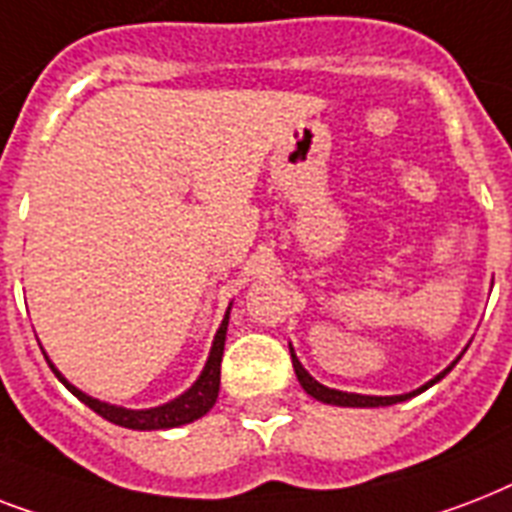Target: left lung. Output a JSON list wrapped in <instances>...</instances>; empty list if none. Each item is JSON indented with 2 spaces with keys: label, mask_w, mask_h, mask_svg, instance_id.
<instances>
[{
  "label": "left lung",
  "mask_w": 512,
  "mask_h": 512,
  "mask_svg": "<svg viewBox=\"0 0 512 512\" xmlns=\"http://www.w3.org/2000/svg\"><path fill=\"white\" fill-rule=\"evenodd\" d=\"M468 350V348H465ZM462 350V353H465ZM289 353H292V366H295V374H297V380H300V385H303V390L308 393V396H313L316 401H321V404H332V406H390V404H401V401H406V398H412L417 396V393H422V390H428L430 385H436L438 380H444L446 374L452 372L454 364L460 361L462 353L457 358H454L452 364L446 366L444 372H438L433 380H428L422 388L412 390V393H401V396H364V393H345V390H335V388H327V385H321L316 377H311V374L305 372V366L300 364V358H297L295 348L289 345Z\"/></svg>",
  "instance_id": "left-lung-1"
}]
</instances>
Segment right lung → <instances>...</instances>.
I'll list each match as a JSON object with an SVG mask.
<instances>
[{"mask_svg":"<svg viewBox=\"0 0 512 512\" xmlns=\"http://www.w3.org/2000/svg\"><path fill=\"white\" fill-rule=\"evenodd\" d=\"M233 305V303H231ZM231 305H228V311L223 316V324L215 332V340H212V348H209L207 364L201 369V374L196 377L191 388L180 393L177 398L167 401L162 406H151V409H127V406H116L108 404V401H100V398L87 396L84 390H79L76 385L63 377L58 372V366L52 364L50 356L44 353L47 358V364L55 372L63 385H66L71 393H74L82 404H87L92 412H98L103 420L114 422V425H122V428L130 430H167V428H180V425H188V422L199 420L204 414L215 406L217 393H220V361H223V348H225V332H228V316H231Z\"/></svg>","mask_w":512,"mask_h":512,"instance_id":"right-lung-1","label":"right lung"}]
</instances>
